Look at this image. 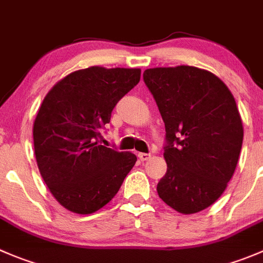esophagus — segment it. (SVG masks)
I'll use <instances>...</instances> for the list:
<instances>
[{
	"label": "esophagus",
	"instance_id": "1",
	"mask_svg": "<svg viewBox=\"0 0 263 263\" xmlns=\"http://www.w3.org/2000/svg\"><path fill=\"white\" fill-rule=\"evenodd\" d=\"M150 157H152V155H150L149 153H139V158L142 162H144V160H147Z\"/></svg>",
	"mask_w": 263,
	"mask_h": 263
}]
</instances>
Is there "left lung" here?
Masks as SVG:
<instances>
[{
    "instance_id": "8db88e82",
    "label": "left lung",
    "mask_w": 263,
    "mask_h": 263,
    "mask_svg": "<svg viewBox=\"0 0 263 263\" xmlns=\"http://www.w3.org/2000/svg\"><path fill=\"white\" fill-rule=\"evenodd\" d=\"M142 77L165 126L167 173L158 195L183 215L200 212L222 195L238 164L243 123L235 99L195 67L153 68Z\"/></svg>"
}]
</instances>
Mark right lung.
I'll list each match as a JSON object with an SVG mask.
<instances>
[{
	"label": "right lung",
	"mask_w": 263,
	"mask_h": 263,
	"mask_svg": "<svg viewBox=\"0 0 263 263\" xmlns=\"http://www.w3.org/2000/svg\"><path fill=\"white\" fill-rule=\"evenodd\" d=\"M141 70L91 67L56 83L33 126L41 176L63 207L90 215L113 199L136 163L131 153L101 145V129Z\"/></svg>",
	"instance_id": "right-lung-1"
}]
</instances>
